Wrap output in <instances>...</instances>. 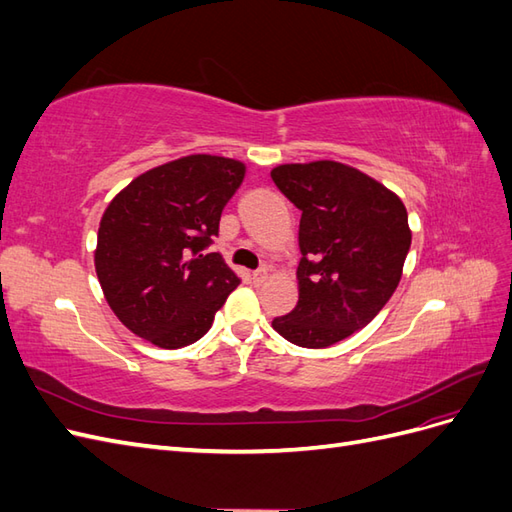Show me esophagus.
Returning a JSON list of instances; mask_svg holds the SVG:
<instances>
[{"instance_id":"34e87169","label":"esophagus","mask_w":512,"mask_h":512,"mask_svg":"<svg viewBox=\"0 0 512 512\" xmlns=\"http://www.w3.org/2000/svg\"><path fill=\"white\" fill-rule=\"evenodd\" d=\"M252 280H254L256 284L267 282V280H269V267H260V269H256V271L252 273Z\"/></svg>"}]
</instances>
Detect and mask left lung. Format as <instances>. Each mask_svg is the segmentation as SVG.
Wrapping results in <instances>:
<instances>
[{"instance_id":"left-lung-1","label":"left lung","mask_w":512,"mask_h":512,"mask_svg":"<svg viewBox=\"0 0 512 512\" xmlns=\"http://www.w3.org/2000/svg\"><path fill=\"white\" fill-rule=\"evenodd\" d=\"M301 211L299 303L273 329L301 348H327L378 316L412 243L401 198L352 166L320 160L271 170Z\"/></svg>"}]
</instances>
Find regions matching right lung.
Returning a JSON list of instances; mask_svg holds the SVG:
<instances>
[{
    "label": "right lung",
    "instance_id": "right-lung-1",
    "mask_svg": "<svg viewBox=\"0 0 512 512\" xmlns=\"http://www.w3.org/2000/svg\"><path fill=\"white\" fill-rule=\"evenodd\" d=\"M243 177V162L196 153L138 175L106 207L96 273L134 335L175 350L211 329L241 280L207 247Z\"/></svg>",
    "mask_w": 512,
    "mask_h": 512
}]
</instances>
